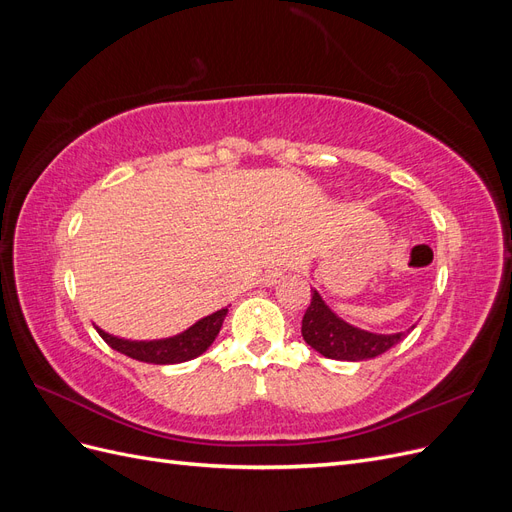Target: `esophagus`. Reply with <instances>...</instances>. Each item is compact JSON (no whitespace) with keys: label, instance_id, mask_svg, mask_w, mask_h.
Segmentation results:
<instances>
[{"label":"esophagus","instance_id":"1","mask_svg":"<svg viewBox=\"0 0 512 512\" xmlns=\"http://www.w3.org/2000/svg\"><path fill=\"white\" fill-rule=\"evenodd\" d=\"M284 273H286L284 267H273V269H269L265 275H262V284H265V286H273V284H277V282L282 280Z\"/></svg>","mask_w":512,"mask_h":512}]
</instances>
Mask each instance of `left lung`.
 <instances>
[{
    "label": "left lung",
    "instance_id": "obj_1",
    "mask_svg": "<svg viewBox=\"0 0 512 512\" xmlns=\"http://www.w3.org/2000/svg\"><path fill=\"white\" fill-rule=\"evenodd\" d=\"M414 329V327H412ZM307 346H312L318 354L335 361H367L376 359L382 352L399 344L410 331L399 333H371L354 327L320 297V292L312 288V303L303 316L301 327Z\"/></svg>",
    "mask_w": 512,
    "mask_h": 512
}]
</instances>
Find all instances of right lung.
<instances>
[{
    "label": "right lung",
    "instance_id": "1",
    "mask_svg": "<svg viewBox=\"0 0 512 512\" xmlns=\"http://www.w3.org/2000/svg\"><path fill=\"white\" fill-rule=\"evenodd\" d=\"M226 314L228 307L218 309V312L200 318L185 331L162 339H126L106 333L100 327H96V324L94 327L108 346L130 356V359L153 365H175L196 359V356L203 354L215 342V337H218Z\"/></svg>",
    "mask_w": 512,
    "mask_h": 512
}]
</instances>
